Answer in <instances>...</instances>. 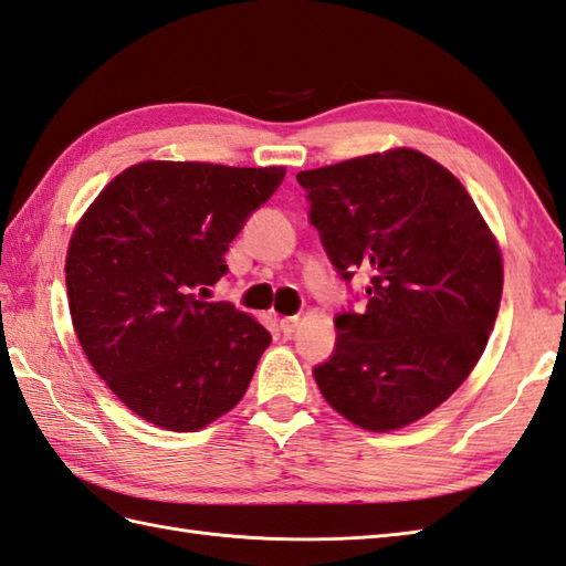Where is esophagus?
Segmentation results:
<instances>
[{"label":"esophagus","mask_w":566,"mask_h":566,"mask_svg":"<svg viewBox=\"0 0 566 566\" xmlns=\"http://www.w3.org/2000/svg\"><path fill=\"white\" fill-rule=\"evenodd\" d=\"M280 328H282L284 335H292L298 328V316H284L280 321Z\"/></svg>","instance_id":"obj_1"}]
</instances>
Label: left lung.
<instances>
[{
  "label": "left lung",
  "mask_w": 566,
  "mask_h": 566,
  "mask_svg": "<svg viewBox=\"0 0 566 566\" xmlns=\"http://www.w3.org/2000/svg\"><path fill=\"white\" fill-rule=\"evenodd\" d=\"M343 280L369 274L363 314L335 318L318 389L357 428L389 432L448 401L494 331L503 258L474 199L413 148L296 175Z\"/></svg>",
  "instance_id": "1"
}]
</instances>
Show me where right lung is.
Returning <instances> with one entry per match:
<instances>
[{
    "instance_id": "1",
    "label": "right lung",
    "mask_w": 566,
    "mask_h": 566,
    "mask_svg": "<svg viewBox=\"0 0 566 566\" xmlns=\"http://www.w3.org/2000/svg\"><path fill=\"white\" fill-rule=\"evenodd\" d=\"M286 167L146 160L82 213L65 260L77 340L118 401L148 423L197 432L243 399L268 328L203 302L223 252Z\"/></svg>"
}]
</instances>
